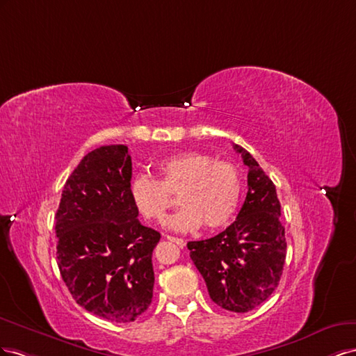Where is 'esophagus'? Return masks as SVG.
Returning a JSON list of instances; mask_svg holds the SVG:
<instances>
[{"mask_svg":"<svg viewBox=\"0 0 356 356\" xmlns=\"http://www.w3.org/2000/svg\"><path fill=\"white\" fill-rule=\"evenodd\" d=\"M167 240H168V241H171V243H176V245H177V246H180V248H184V246L186 245V241H185L184 238H180V237L167 236Z\"/></svg>","mask_w":356,"mask_h":356,"instance_id":"obj_1","label":"esophagus"}]
</instances>
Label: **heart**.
<instances>
[{
	"instance_id": "1",
	"label": "heart",
	"mask_w": 356,
	"mask_h": 356,
	"mask_svg": "<svg viewBox=\"0 0 356 356\" xmlns=\"http://www.w3.org/2000/svg\"><path fill=\"white\" fill-rule=\"evenodd\" d=\"M161 180L138 175L129 185V194L145 218L162 222L172 206L171 194H179L184 206L168 219V227L189 231L201 227L216 229L234 218L243 194L240 171L231 162L215 161L204 154L186 152L162 159Z\"/></svg>"
}]
</instances>
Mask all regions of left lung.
I'll return each mask as SVG.
<instances>
[{
  "label": "left lung",
  "instance_id": "obj_1",
  "mask_svg": "<svg viewBox=\"0 0 356 356\" xmlns=\"http://www.w3.org/2000/svg\"><path fill=\"white\" fill-rule=\"evenodd\" d=\"M248 172V195L237 219L220 234L189 241L191 259L219 307L245 313L277 288L286 258L280 202L270 177L246 149L234 145Z\"/></svg>",
  "mask_w": 356,
  "mask_h": 356
}]
</instances>
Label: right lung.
Listing matches in <instances>:
<instances>
[{"label": "right lung", "instance_id": "1", "mask_svg": "<svg viewBox=\"0 0 356 356\" xmlns=\"http://www.w3.org/2000/svg\"><path fill=\"white\" fill-rule=\"evenodd\" d=\"M124 145L101 146L65 181L55 216L60 276L79 306L111 322H133L154 297L158 231L141 225L129 194Z\"/></svg>", "mask_w": 356, "mask_h": 356}]
</instances>
